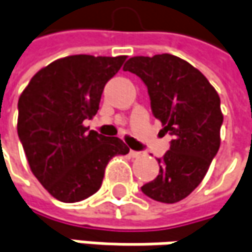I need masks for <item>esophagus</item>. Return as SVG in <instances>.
Segmentation results:
<instances>
[{"instance_id": "34e87169", "label": "esophagus", "mask_w": 252, "mask_h": 252, "mask_svg": "<svg viewBox=\"0 0 252 252\" xmlns=\"http://www.w3.org/2000/svg\"><path fill=\"white\" fill-rule=\"evenodd\" d=\"M140 155H142L140 152H136V150H130V156H132V158H139Z\"/></svg>"}]
</instances>
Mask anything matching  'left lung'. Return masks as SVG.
I'll use <instances>...</instances> for the list:
<instances>
[{"label":"left lung","mask_w":252,"mask_h":252,"mask_svg":"<svg viewBox=\"0 0 252 252\" xmlns=\"http://www.w3.org/2000/svg\"><path fill=\"white\" fill-rule=\"evenodd\" d=\"M123 70L145 82L155 118L173 137L158 158V176L142 191L160 203H177L201 183L220 149V96L200 70L170 54L133 57Z\"/></svg>","instance_id":"left-lung-1"}]
</instances>
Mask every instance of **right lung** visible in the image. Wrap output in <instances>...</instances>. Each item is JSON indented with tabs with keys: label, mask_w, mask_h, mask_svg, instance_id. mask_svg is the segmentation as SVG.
Here are the masks:
<instances>
[{
	"label": "right lung",
	"mask_w": 252,
	"mask_h": 252,
	"mask_svg": "<svg viewBox=\"0 0 252 252\" xmlns=\"http://www.w3.org/2000/svg\"><path fill=\"white\" fill-rule=\"evenodd\" d=\"M125 61V55L61 58L38 70L19 96L17 130L28 164L59 201L94 194L109 160L129 153L119 137L83 125L97 113L105 85Z\"/></svg>",
	"instance_id": "add662e5"
}]
</instances>
